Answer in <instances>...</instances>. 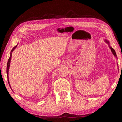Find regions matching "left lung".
Returning <instances> with one entry per match:
<instances>
[{
	"mask_svg": "<svg viewBox=\"0 0 122 122\" xmlns=\"http://www.w3.org/2000/svg\"><path fill=\"white\" fill-rule=\"evenodd\" d=\"M105 42L107 43V44L109 45V48H110V49H111V50H112V53H113V55H114L115 57H117V55H116V52H115V51L114 49H113L112 46H110V45H109V42L108 41H107V40H105Z\"/></svg>",
	"mask_w": 122,
	"mask_h": 122,
	"instance_id": "1",
	"label": "left lung"
}]
</instances>
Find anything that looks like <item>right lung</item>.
I'll return each instance as SVG.
<instances>
[{"label": "right lung", "mask_w": 122, "mask_h": 122, "mask_svg": "<svg viewBox=\"0 0 122 122\" xmlns=\"http://www.w3.org/2000/svg\"><path fill=\"white\" fill-rule=\"evenodd\" d=\"M18 45H16V46H15L12 49V50L10 51V56L9 59L8 60V61H7V69H6V72H7V80H8V84L10 85V88H11V87L10 86V82H9V79H8V70H9V68H10V59H11V57H12V52L13 51H14V50L16 48V46Z\"/></svg>", "instance_id": "add662e5"}]
</instances>
